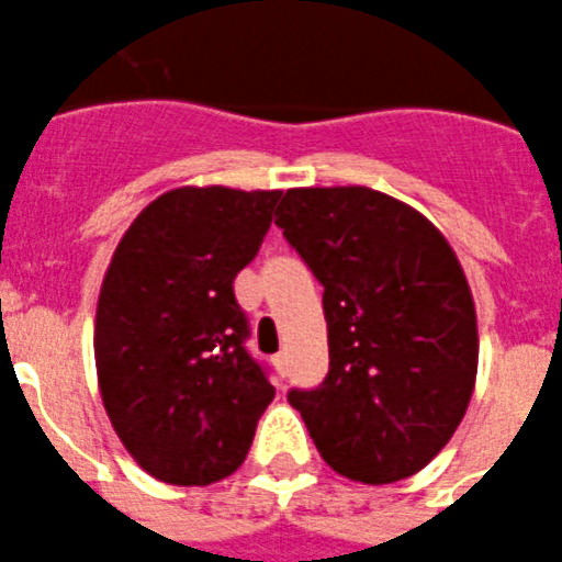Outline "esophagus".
<instances>
[{"instance_id": "obj_1", "label": "esophagus", "mask_w": 562, "mask_h": 562, "mask_svg": "<svg viewBox=\"0 0 562 562\" xmlns=\"http://www.w3.org/2000/svg\"><path fill=\"white\" fill-rule=\"evenodd\" d=\"M274 367H277V372H280V375H288V356H285V352H277Z\"/></svg>"}]
</instances>
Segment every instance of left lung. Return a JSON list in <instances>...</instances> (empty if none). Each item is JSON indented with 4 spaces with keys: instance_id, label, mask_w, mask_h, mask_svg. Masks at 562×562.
Segmentation results:
<instances>
[{
    "instance_id": "8db88e82",
    "label": "left lung",
    "mask_w": 562,
    "mask_h": 562,
    "mask_svg": "<svg viewBox=\"0 0 562 562\" xmlns=\"http://www.w3.org/2000/svg\"><path fill=\"white\" fill-rule=\"evenodd\" d=\"M274 224L325 288L330 347L325 381L288 403L341 476H414L476 383V307L457 255L431 221L369 187L288 190Z\"/></svg>"
}]
</instances>
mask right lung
Returning <instances> with one entry per match:
<instances>
[{
	"label": "right lung",
	"mask_w": 562,
	"mask_h": 562,
	"mask_svg": "<svg viewBox=\"0 0 562 562\" xmlns=\"http://www.w3.org/2000/svg\"><path fill=\"white\" fill-rule=\"evenodd\" d=\"M280 190L181 187L136 215L111 257L94 361L111 426L159 482L232 476L274 401L249 350L235 277L260 251Z\"/></svg>",
	"instance_id": "add662e5"
}]
</instances>
